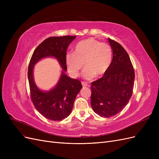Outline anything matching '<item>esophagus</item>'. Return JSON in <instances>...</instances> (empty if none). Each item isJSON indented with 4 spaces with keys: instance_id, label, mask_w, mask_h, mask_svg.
Here are the masks:
<instances>
[{
    "instance_id": "esophagus-1",
    "label": "esophagus",
    "mask_w": 159,
    "mask_h": 159,
    "mask_svg": "<svg viewBox=\"0 0 159 159\" xmlns=\"http://www.w3.org/2000/svg\"><path fill=\"white\" fill-rule=\"evenodd\" d=\"M81 84H82V85L84 86V87H87V86L88 85V84L84 82V81H82V82H81Z\"/></svg>"
}]
</instances>
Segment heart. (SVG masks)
<instances>
[{"label":"heart","instance_id":"b5f03b06","mask_svg":"<svg viewBox=\"0 0 159 159\" xmlns=\"http://www.w3.org/2000/svg\"><path fill=\"white\" fill-rule=\"evenodd\" d=\"M112 61V50L105 42L94 38H88L76 44L74 53H68L66 56V63L69 74L78 77L84 66V78L91 80L96 75L102 76L106 74Z\"/></svg>","mask_w":159,"mask_h":159}]
</instances>
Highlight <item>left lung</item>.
<instances>
[{
    "instance_id": "obj_1",
    "label": "left lung",
    "mask_w": 159,
    "mask_h": 159,
    "mask_svg": "<svg viewBox=\"0 0 159 159\" xmlns=\"http://www.w3.org/2000/svg\"><path fill=\"white\" fill-rule=\"evenodd\" d=\"M113 60L106 74L91 83V105L103 117L117 115L125 107L133 94L134 70L129 54L116 41L108 38Z\"/></svg>"
}]
</instances>
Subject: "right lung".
<instances>
[{
  "instance_id": "1",
  "label": "right lung",
  "mask_w": 159,
  "mask_h": 159,
  "mask_svg": "<svg viewBox=\"0 0 159 159\" xmlns=\"http://www.w3.org/2000/svg\"><path fill=\"white\" fill-rule=\"evenodd\" d=\"M75 38V36H64L46 38L33 52L28 66V78L32 102L38 112L52 121H61L69 116L76 96L82 88L78 80L71 79L64 73L67 70L66 50ZM48 56L57 58L63 71L56 87L50 92L43 93L33 82V68L38 60Z\"/></svg>"
}]
</instances>
